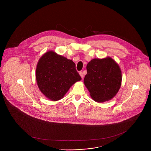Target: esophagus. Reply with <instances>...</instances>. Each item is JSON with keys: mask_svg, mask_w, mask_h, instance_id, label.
<instances>
[{"mask_svg": "<svg viewBox=\"0 0 151 151\" xmlns=\"http://www.w3.org/2000/svg\"><path fill=\"white\" fill-rule=\"evenodd\" d=\"M79 74H80V75L81 78H83V74L82 73V72H80V73H79Z\"/></svg>", "mask_w": 151, "mask_h": 151, "instance_id": "1", "label": "esophagus"}]
</instances>
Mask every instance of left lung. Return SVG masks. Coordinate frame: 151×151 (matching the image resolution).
Listing matches in <instances>:
<instances>
[{"mask_svg": "<svg viewBox=\"0 0 151 151\" xmlns=\"http://www.w3.org/2000/svg\"><path fill=\"white\" fill-rule=\"evenodd\" d=\"M86 69L83 82L92 99L102 103L114 98L122 82L119 64L111 57L93 59L87 64Z\"/></svg>", "mask_w": 151, "mask_h": 151, "instance_id": "8db88e82", "label": "left lung"}]
</instances>
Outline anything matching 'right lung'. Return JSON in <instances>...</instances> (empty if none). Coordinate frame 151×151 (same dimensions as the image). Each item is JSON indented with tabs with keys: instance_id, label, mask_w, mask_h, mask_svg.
Returning <instances> with one entry per match:
<instances>
[{
	"instance_id": "add662e5",
	"label": "right lung",
	"mask_w": 151,
	"mask_h": 151,
	"mask_svg": "<svg viewBox=\"0 0 151 151\" xmlns=\"http://www.w3.org/2000/svg\"><path fill=\"white\" fill-rule=\"evenodd\" d=\"M35 75L40 91L53 101L63 99L71 86L81 80L71 60L52 50L39 60Z\"/></svg>"
}]
</instances>
